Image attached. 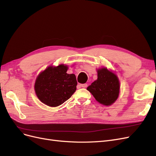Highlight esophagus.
Here are the masks:
<instances>
[{"instance_id": "1", "label": "esophagus", "mask_w": 156, "mask_h": 156, "mask_svg": "<svg viewBox=\"0 0 156 156\" xmlns=\"http://www.w3.org/2000/svg\"><path fill=\"white\" fill-rule=\"evenodd\" d=\"M80 86H81L83 88H86V87H87V83H85V84H80Z\"/></svg>"}]
</instances>
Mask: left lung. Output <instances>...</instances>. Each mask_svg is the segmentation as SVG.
<instances>
[{"label":"left lung","mask_w":156,"mask_h":156,"mask_svg":"<svg viewBox=\"0 0 156 156\" xmlns=\"http://www.w3.org/2000/svg\"><path fill=\"white\" fill-rule=\"evenodd\" d=\"M87 89L99 103L108 106L112 105L119 97L120 82L114 73L106 68H102L98 70V79Z\"/></svg>","instance_id":"8db88e82"}]
</instances>
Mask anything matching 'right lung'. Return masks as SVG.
Masks as SVG:
<instances>
[{"label": "right lung", "mask_w": 156, "mask_h": 156, "mask_svg": "<svg viewBox=\"0 0 156 156\" xmlns=\"http://www.w3.org/2000/svg\"><path fill=\"white\" fill-rule=\"evenodd\" d=\"M68 67L60 64L49 66L36 78L34 90L39 100L50 107H57L68 100L76 90L77 82L74 74L66 73Z\"/></svg>", "instance_id": "right-lung-1"}]
</instances>
